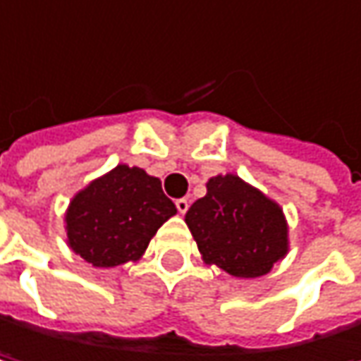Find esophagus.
I'll use <instances>...</instances> for the list:
<instances>
[{
  "label": "esophagus",
  "instance_id": "34e87169",
  "mask_svg": "<svg viewBox=\"0 0 361 361\" xmlns=\"http://www.w3.org/2000/svg\"><path fill=\"white\" fill-rule=\"evenodd\" d=\"M176 207H178V211L183 215L188 211V207H190V200L188 198H180V200H176Z\"/></svg>",
  "mask_w": 361,
  "mask_h": 361
}]
</instances>
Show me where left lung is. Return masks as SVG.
Listing matches in <instances>:
<instances>
[{
    "label": "left lung",
    "mask_w": 361,
    "mask_h": 361,
    "mask_svg": "<svg viewBox=\"0 0 361 361\" xmlns=\"http://www.w3.org/2000/svg\"><path fill=\"white\" fill-rule=\"evenodd\" d=\"M185 224L202 261L234 278L269 274L290 247L282 207L234 173L207 181V194L188 209Z\"/></svg>",
    "instance_id": "left-lung-1"
}]
</instances>
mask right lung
<instances>
[{
	"mask_svg": "<svg viewBox=\"0 0 361 361\" xmlns=\"http://www.w3.org/2000/svg\"><path fill=\"white\" fill-rule=\"evenodd\" d=\"M176 213L159 178L121 163L71 198L66 245L94 267L140 261L157 230Z\"/></svg>",
	"mask_w": 361,
	"mask_h": 361,
	"instance_id": "add662e5",
	"label": "right lung"
}]
</instances>
